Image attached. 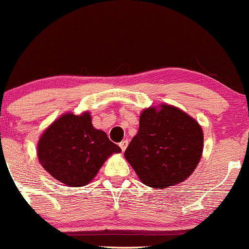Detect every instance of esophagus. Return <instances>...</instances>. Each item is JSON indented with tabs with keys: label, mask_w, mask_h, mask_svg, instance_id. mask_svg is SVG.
Returning a JSON list of instances; mask_svg holds the SVG:
<instances>
[{
	"label": "esophagus",
	"mask_w": 249,
	"mask_h": 249,
	"mask_svg": "<svg viewBox=\"0 0 249 249\" xmlns=\"http://www.w3.org/2000/svg\"><path fill=\"white\" fill-rule=\"evenodd\" d=\"M127 145H128V140L127 139L123 140V142H121V143H119V146H121L122 151H125V149H126V147H127Z\"/></svg>",
	"instance_id": "obj_1"
}]
</instances>
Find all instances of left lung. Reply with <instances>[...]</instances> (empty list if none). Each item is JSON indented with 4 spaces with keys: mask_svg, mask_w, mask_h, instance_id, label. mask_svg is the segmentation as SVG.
I'll return each mask as SVG.
<instances>
[{
    "mask_svg": "<svg viewBox=\"0 0 249 249\" xmlns=\"http://www.w3.org/2000/svg\"><path fill=\"white\" fill-rule=\"evenodd\" d=\"M203 143L198 122L178 107L162 103L142 110L139 130L124 155L143 184L166 189L194 173Z\"/></svg>",
    "mask_w": 249,
    "mask_h": 249,
    "instance_id": "8db88e82",
    "label": "left lung"
}]
</instances>
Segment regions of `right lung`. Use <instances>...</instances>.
I'll list each match as a JSON object with an SVG mask.
<instances>
[{"label":"right lung","instance_id":"add662e5","mask_svg":"<svg viewBox=\"0 0 249 249\" xmlns=\"http://www.w3.org/2000/svg\"><path fill=\"white\" fill-rule=\"evenodd\" d=\"M121 152L104 131L92 126L89 111L61 115L44 131L37 145L43 168L61 183L75 188L91 182L107 159Z\"/></svg>","mask_w":249,"mask_h":249}]
</instances>
